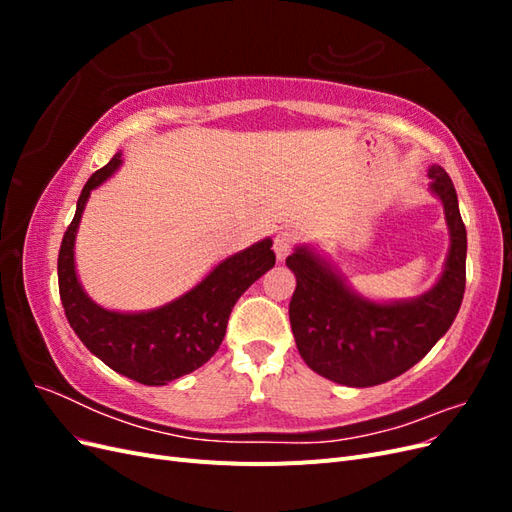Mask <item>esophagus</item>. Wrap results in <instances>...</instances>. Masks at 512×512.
Segmentation results:
<instances>
[{
    "label": "esophagus",
    "instance_id": "34e87169",
    "mask_svg": "<svg viewBox=\"0 0 512 512\" xmlns=\"http://www.w3.org/2000/svg\"><path fill=\"white\" fill-rule=\"evenodd\" d=\"M294 243H297V237H294L292 232H288V230L280 232V235H277L275 241H273V250H275L277 260H284L292 252Z\"/></svg>",
    "mask_w": 512,
    "mask_h": 512
}]
</instances>
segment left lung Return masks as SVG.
I'll return each mask as SVG.
<instances>
[{
    "label": "left lung",
    "instance_id": "obj_1",
    "mask_svg": "<svg viewBox=\"0 0 512 512\" xmlns=\"http://www.w3.org/2000/svg\"><path fill=\"white\" fill-rule=\"evenodd\" d=\"M429 190L440 198L451 247L440 280L421 297L371 301L354 292L344 275L309 245L286 258L297 277L290 327L309 369L337 384L376 386L416 365L451 329L466 290L468 235L457 192L442 166H429Z\"/></svg>",
    "mask_w": 512,
    "mask_h": 512
}]
</instances>
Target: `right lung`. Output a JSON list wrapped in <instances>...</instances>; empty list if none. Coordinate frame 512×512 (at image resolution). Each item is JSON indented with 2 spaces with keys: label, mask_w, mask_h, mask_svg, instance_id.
Returning <instances> with one entry per match:
<instances>
[{
  "label": "right lung",
  "mask_w": 512,
  "mask_h": 512,
  "mask_svg": "<svg viewBox=\"0 0 512 512\" xmlns=\"http://www.w3.org/2000/svg\"><path fill=\"white\" fill-rule=\"evenodd\" d=\"M121 151L89 177L59 247V297L74 333L117 374L147 386H164L205 365L226 335L232 307L275 265L273 241L262 239L224 258L203 282L149 312H113L91 301L74 267V241L87 198L121 166Z\"/></svg>",
  "instance_id": "add662e5"
}]
</instances>
